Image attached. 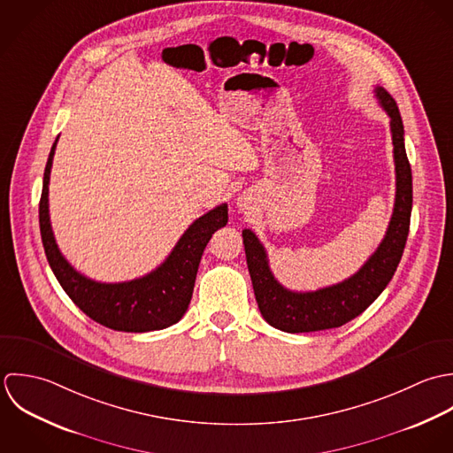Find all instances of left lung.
Returning a JSON list of instances; mask_svg holds the SVG:
<instances>
[{
	"instance_id": "1",
	"label": "left lung",
	"mask_w": 453,
	"mask_h": 453,
	"mask_svg": "<svg viewBox=\"0 0 453 453\" xmlns=\"http://www.w3.org/2000/svg\"><path fill=\"white\" fill-rule=\"evenodd\" d=\"M374 96L390 117L395 201L385 238L361 270L336 285L313 292L288 290L273 276L266 250L259 238L250 229H243V245L256 301L265 320L280 331L311 333L350 322L383 292L403 257L413 203L411 168L404 149V127L394 97L383 88H376Z\"/></svg>"
}]
</instances>
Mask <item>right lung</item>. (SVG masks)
I'll use <instances>...</instances> for the list:
<instances>
[{"label":"right lung","instance_id":"add662e5","mask_svg":"<svg viewBox=\"0 0 453 453\" xmlns=\"http://www.w3.org/2000/svg\"><path fill=\"white\" fill-rule=\"evenodd\" d=\"M54 142L40 197V233L47 261L70 299L94 322L124 333L159 331L177 324L188 308L199 261L211 234L227 224V204L210 210L181 234L166 261L154 272L120 283H101L77 272L61 254L49 215V180Z\"/></svg>","mask_w":453,"mask_h":453}]
</instances>
